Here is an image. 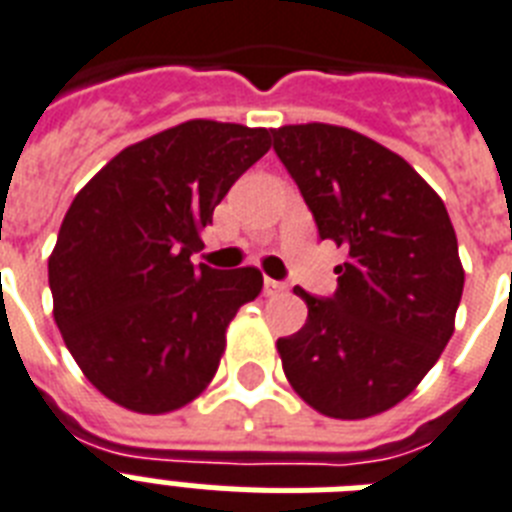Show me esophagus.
<instances>
[{
    "mask_svg": "<svg viewBox=\"0 0 512 512\" xmlns=\"http://www.w3.org/2000/svg\"><path fill=\"white\" fill-rule=\"evenodd\" d=\"M263 289H265V294H268V297H273V294H284L286 284H284V281H273V278H265Z\"/></svg>",
    "mask_w": 512,
    "mask_h": 512,
    "instance_id": "esophagus-1",
    "label": "esophagus"
}]
</instances>
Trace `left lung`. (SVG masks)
Masks as SVG:
<instances>
[{
    "instance_id": "obj_1",
    "label": "left lung",
    "mask_w": 512,
    "mask_h": 512,
    "mask_svg": "<svg viewBox=\"0 0 512 512\" xmlns=\"http://www.w3.org/2000/svg\"><path fill=\"white\" fill-rule=\"evenodd\" d=\"M270 134L318 236L347 249L331 297L294 289L307 321L276 344L286 378L328 418L384 413L421 384L455 331L465 273L447 207L400 155L350 128Z\"/></svg>"
}]
</instances>
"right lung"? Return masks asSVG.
Returning <instances> with one entry per match:
<instances>
[{"label":"right lung","mask_w":512,"mask_h":512,"mask_svg":"<svg viewBox=\"0 0 512 512\" xmlns=\"http://www.w3.org/2000/svg\"><path fill=\"white\" fill-rule=\"evenodd\" d=\"M268 149L265 128L189 120L126 147L76 194L49 257L54 323L107 400L170 413L213 381L228 323L263 276L191 255Z\"/></svg>","instance_id":"1"}]
</instances>
